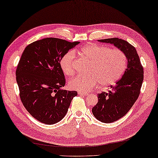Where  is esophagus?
<instances>
[{
  "instance_id": "esophagus-1",
  "label": "esophagus",
  "mask_w": 158,
  "mask_h": 158,
  "mask_svg": "<svg viewBox=\"0 0 158 158\" xmlns=\"http://www.w3.org/2000/svg\"><path fill=\"white\" fill-rule=\"evenodd\" d=\"M78 94H79V95H82V96H87V95H88V94H87V93L81 92V91H79Z\"/></svg>"
}]
</instances>
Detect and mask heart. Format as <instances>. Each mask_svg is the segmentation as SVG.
Returning <instances> with one entry per match:
<instances>
[{
  "label": "heart",
  "mask_w": 158,
  "mask_h": 158,
  "mask_svg": "<svg viewBox=\"0 0 158 158\" xmlns=\"http://www.w3.org/2000/svg\"><path fill=\"white\" fill-rule=\"evenodd\" d=\"M76 53L90 62L85 75H77L69 82L71 89L89 92L100 83L102 87L114 84L121 78L127 67V57L117 48L98 44H87L77 50ZM75 53L68 52L61 58L60 66L67 76L75 73Z\"/></svg>",
  "instance_id": "1"
}]
</instances>
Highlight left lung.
<instances>
[{
  "mask_svg": "<svg viewBox=\"0 0 158 158\" xmlns=\"http://www.w3.org/2000/svg\"><path fill=\"white\" fill-rule=\"evenodd\" d=\"M99 42L112 44L125 54L127 66L122 78L111 85L110 90L98 94V102L92 108L97 120L111 123L119 119L132 108L139 98L143 81V69L135 48L129 42L118 38L99 40Z\"/></svg>",
  "mask_w": 158,
  "mask_h": 158,
  "instance_id": "obj_1",
  "label": "left lung"
}]
</instances>
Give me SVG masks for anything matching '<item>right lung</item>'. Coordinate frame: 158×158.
Returning <instances> with one entry per match:
<instances>
[{
    "instance_id": "right-lung-1",
    "label": "right lung",
    "mask_w": 158,
    "mask_h": 158,
    "mask_svg": "<svg viewBox=\"0 0 158 158\" xmlns=\"http://www.w3.org/2000/svg\"><path fill=\"white\" fill-rule=\"evenodd\" d=\"M79 42L44 38L25 48L16 70L19 97L33 117L46 124L60 122L68 111L75 91L61 89L65 78L60 61Z\"/></svg>"
}]
</instances>
